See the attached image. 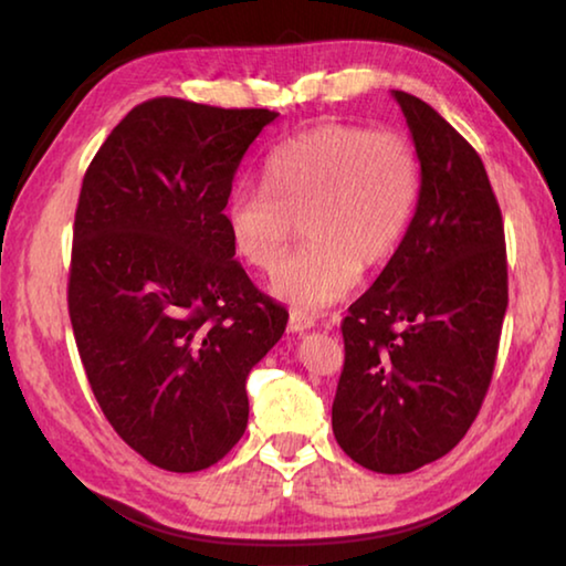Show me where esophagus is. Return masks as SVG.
Instances as JSON below:
<instances>
[{
  "label": "esophagus",
  "mask_w": 566,
  "mask_h": 566,
  "mask_svg": "<svg viewBox=\"0 0 566 566\" xmlns=\"http://www.w3.org/2000/svg\"><path fill=\"white\" fill-rule=\"evenodd\" d=\"M314 324H317V322H314L312 314L292 312V314H290V324H286V329H290L292 334H302V332H306V329H312Z\"/></svg>",
  "instance_id": "34e87169"
}]
</instances>
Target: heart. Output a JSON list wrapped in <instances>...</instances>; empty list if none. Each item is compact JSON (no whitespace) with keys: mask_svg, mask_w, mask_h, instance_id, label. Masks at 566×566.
<instances>
[{"mask_svg":"<svg viewBox=\"0 0 566 566\" xmlns=\"http://www.w3.org/2000/svg\"><path fill=\"white\" fill-rule=\"evenodd\" d=\"M421 159L407 134L361 124H319L270 149L262 185L227 195L224 229L254 270H272L302 219L304 242L270 290L296 310L342 300L361 274L397 252L417 214Z\"/></svg>","mask_w":566,"mask_h":566,"instance_id":"1","label":"heart"}]
</instances>
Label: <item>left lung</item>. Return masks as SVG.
<instances>
[{
  "instance_id": "left-lung-1",
  "label": "left lung",
  "mask_w": 566,
  "mask_h": 566,
  "mask_svg": "<svg viewBox=\"0 0 566 566\" xmlns=\"http://www.w3.org/2000/svg\"><path fill=\"white\" fill-rule=\"evenodd\" d=\"M421 159L407 237L342 319L332 429L379 474L444 457L490 389L510 302L502 209L474 147L439 112L395 92Z\"/></svg>"
}]
</instances>
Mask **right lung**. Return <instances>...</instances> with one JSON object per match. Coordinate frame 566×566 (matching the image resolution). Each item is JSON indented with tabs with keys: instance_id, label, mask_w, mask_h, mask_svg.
<instances>
[{
	"instance_id": "obj_1",
	"label": "right lung",
	"mask_w": 566,
	"mask_h": 566,
	"mask_svg": "<svg viewBox=\"0 0 566 566\" xmlns=\"http://www.w3.org/2000/svg\"><path fill=\"white\" fill-rule=\"evenodd\" d=\"M276 117L142 102L82 181L66 290L76 349L114 432L167 472L212 467L242 439L247 377L290 317L234 260L222 219L239 161Z\"/></svg>"
}]
</instances>
